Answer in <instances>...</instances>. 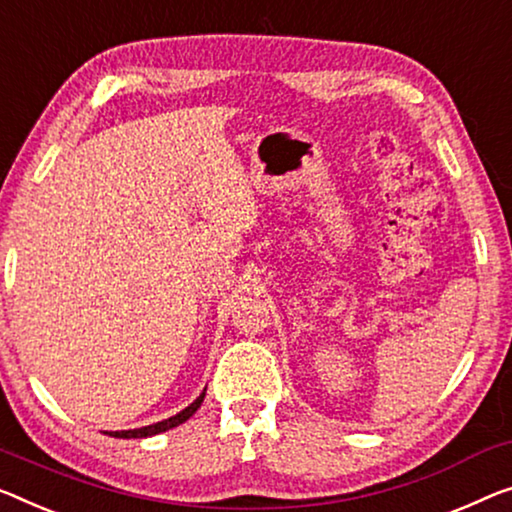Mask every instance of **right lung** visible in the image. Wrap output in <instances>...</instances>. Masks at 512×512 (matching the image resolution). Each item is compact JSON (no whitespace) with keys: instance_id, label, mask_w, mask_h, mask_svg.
<instances>
[{"instance_id":"add662e5","label":"right lung","mask_w":512,"mask_h":512,"mask_svg":"<svg viewBox=\"0 0 512 512\" xmlns=\"http://www.w3.org/2000/svg\"><path fill=\"white\" fill-rule=\"evenodd\" d=\"M204 400V393L197 398L190 407H186L183 411H179L177 416L167 418V421H160L154 425H147V427H137V430H121V432H110V437H119V439H144V437H154L158 432H165V430H172V427L181 425L183 421H188L190 416L195 414L197 409H200V404Z\"/></svg>"}]
</instances>
